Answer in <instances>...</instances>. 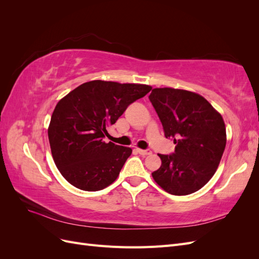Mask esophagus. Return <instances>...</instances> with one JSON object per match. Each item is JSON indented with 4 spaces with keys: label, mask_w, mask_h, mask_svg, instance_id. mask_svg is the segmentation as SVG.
Returning a JSON list of instances; mask_svg holds the SVG:
<instances>
[{
    "label": "esophagus",
    "mask_w": 259,
    "mask_h": 259,
    "mask_svg": "<svg viewBox=\"0 0 259 259\" xmlns=\"http://www.w3.org/2000/svg\"><path fill=\"white\" fill-rule=\"evenodd\" d=\"M136 150L139 152V154H142V155H149V154H151L152 153V151L150 150V149H136Z\"/></svg>",
    "instance_id": "34e87169"
}]
</instances>
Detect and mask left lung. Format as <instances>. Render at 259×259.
<instances>
[{
    "label": "left lung",
    "mask_w": 259,
    "mask_h": 259,
    "mask_svg": "<svg viewBox=\"0 0 259 259\" xmlns=\"http://www.w3.org/2000/svg\"><path fill=\"white\" fill-rule=\"evenodd\" d=\"M149 99L164 135L176 145L174 153L159 154L162 164L153 179L174 195L200 190L215 174L225 151L223 116L204 97L189 91L153 89Z\"/></svg>",
    "instance_id": "left-lung-1"
}]
</instances>
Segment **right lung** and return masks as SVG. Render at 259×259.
Instances as JSON below:
<instances>
[{
	"instance_id": "obj_1",
	"label": "right lung",
	"mask_w": 259,
	"mask_h": 259,
	"mask_svg": "<svg viewBox=\"0 0 259 259\" xmlns=\"http://www.w3.org/2000/svg\"><path fill=\"white\" fill-rule=\"evenodd\" d=\"M151 86L95 80L77 86L58 101L49 126L55 164L68 183L84 191L111 185L132 149L104 142L114 124Z\"/></svg>"
}]
</instances>
